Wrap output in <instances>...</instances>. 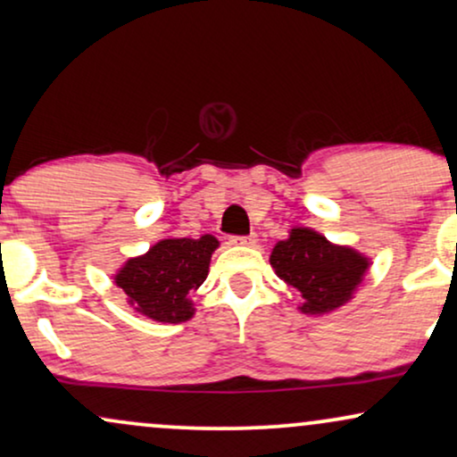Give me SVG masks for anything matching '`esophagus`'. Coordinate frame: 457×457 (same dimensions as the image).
<instances>
[{
    "label": "esophagus",
    "instance_id": "esophagus-1",
    "mask_svg": "<svg viewBox=\"0 0 457 457\" xmlns=\"http://www.w3.org/2000/svg\"><path fill=\"white\" fill-rule=\"evenodd\" d=\"M232 245H242V246H253V245H257V234L232 236Z\"/></svg>",
    "mask_w": 457,
    "mask_h": 457
}]
</instances>
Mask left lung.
Listing matches in <instances>:
<instances>
[{
	"instance_id": "obj_1",
	"label": "left lung",
	"mask_w": 457,
	"mask_h": 457,
	"mask_svg": "<svg viewBox=\"0 0 457 457\" xmlns=\"http://www.w3.org/2000/svg\"><path fill=\"white\" fill-rule=\"evenodd\" d=\"M270 263L303 297L299 310L316 316L348 303L371 265L362 253L333 245L310 228H293L271 248Z\"/></svg>"
}]
</instances>
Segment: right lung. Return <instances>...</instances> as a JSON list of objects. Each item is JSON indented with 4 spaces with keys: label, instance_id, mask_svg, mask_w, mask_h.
I'll return each mask as SVG.
<instances>
[{
    "label": "right lung",
    "instance_id": "obj_1",
    "mask_svg": "<svg viewBox=\"0 0 457 457\" xmlns=\"http://www.w3.org/2000/svg\"><path fill=\"white\" fill-rule=\"evenodd\" d=\"M219 246L215 236L164 238L145 255L132 257L113 276L138 314L158 322H186L194 316L189 293L209 276L211 255Z\"/></svg>",
    "mask_w": 457,
    "mask_h": 457
}]
</instances>
